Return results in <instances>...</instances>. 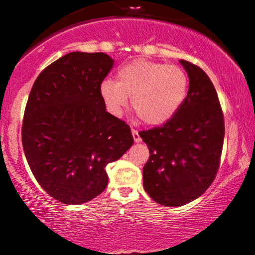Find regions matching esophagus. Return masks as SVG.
I'll return each mask as SVG.
<instances>
[{"label":"esophagus","instance_id":"34e87169","mask_svg":"<svg viewBox=\"0 0 255 255\" xmlns=\"http://www.w3.org/2000/svg\"><path fill=\"white\" fill-rule=\"evenodd\" d=\"M131 135H133V139L135 142H140L141 141V137L139 135V131L135 129H131Z\"/></svg>","mask_w":255,"mask_h":255}]
</instances>
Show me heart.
<instances>
[{"instance_id":"1","label":"heart","mask_w":255,"mask_h":255,"mask_svg":"<svg viewBox=\"0 0 255 255\" xmlns=\"http://www.w3.org/2000/svg\"><path fill=\"white\" fill-rule=\"evenodd\" d=\"M188 92V77L174 64L134 60L118 71L116 83L105 79L99 95L111 115L121 116L131 98V108L150 126L170 120L182 105Z\"/></svg>"}]
</instances>
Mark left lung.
Wrapping results in <instances>:
<instances>
[{"label":"left lung","mask_w":255,"mask_h":255,"mask_svg":"<svg viewBox=\"0 0 255 255\" xmlns=\"http://www.w3.org/2000/svg\"><path fill=\"white\" fill-rule=\"evenodd\" d=\"M189 78L187 97L162 127L140 131L150 150L144 188L164 206H182L204 194L219 168L224 118L212 81L200 67L180 60Z\"/></svg>","instance_id":"left-lung-1"}]
</instances>
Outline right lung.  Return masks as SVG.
Listing matches in <instances>:
<instances>
[{
	"mask_svg": "<svg viewBox=\"0 0 255 255\" xmlns=\"http://www.w3.org/2000/svg\"><path fill=\"white\" fill-rule=\"evenodd\" d=\"M113 66L104 52H69L38 75L28 96L21 130L26 159L44 191L63 204L101 194L105 166L134 142L129 126L108 113L99 95Z\"/></svg>",
	"mask_w": 255,
	"mask_h": 255,
	"instance_id": "1",
	"label": "right lung"
}]
</instances>
